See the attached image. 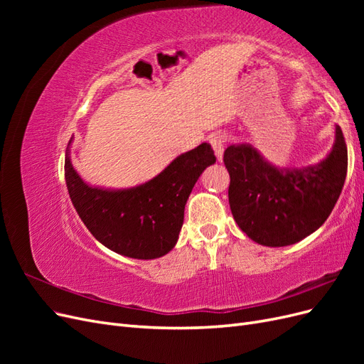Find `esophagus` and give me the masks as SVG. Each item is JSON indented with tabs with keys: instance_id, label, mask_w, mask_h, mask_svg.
Here are the masks:
<instances>
[{
	"instance_id": "esophagus-1",
	"label": "esophagus",
	"mask_w": 364,
	"mask_h": 364,
	"mask_svg": "<svg viewBox=\"0 0 364 364\" xmlns=\"http://www.w3.org/2000/svg\"><path fill=\"white\" fill-rule=\"evenodd\" d=\"M226 141H228V135L223 134V132H217V134H214L211 138H209V142H211L218 162L223 161V150H225Z\"/></svg>"
}]
</instances>
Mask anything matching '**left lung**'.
<instances>
[{
  "mask_svg": "<svg viewBox=\"0 0 364 364\" xmlns=\"http://www.w3.org/2000/svg\"><path fill=\"white\" fill-rule=\"evenodd\" d=\"M229 205L237 225L258 245L281 247L321 228L334 209L348 171L343 132L336 126L329 155L306 167H274L249 144L225 150Z\"/></svg>",
  "mask_w": 364,
  "mask_h": 364,
  "instance_id": "left-lung-1",
  "label": "left lung"
}]
</instances>
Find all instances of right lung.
Here are the masks:
<instances>
[{
    "mask_svg": "<svg viewBox=\"0 0 364 364\" xmlns=\"http://www.w3.org/2000/svg\"><path fill=\"white\" fill-rule=\"evenodd\" d=\"M68 150L65 181L77 214L107 249L138 259L159 258L174 247L193 186L208 165L215 162L211 146L202 142L146 183L127 190H103L82 181Z\"/></svg>",
    "mask_w": 364,
    "mask_h": 364,
    "instance_id": "right-lung-1",
    "label": "right lung"
}]
</instances>
